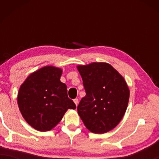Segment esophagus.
I'll return each instance as SVG.
<instances>
[{"label": "esophagus", "instance_id": "esophagus-1", "mask_svg": "<svg viewBox=\"0 0 159 159\" xmlns=\"http://www.w3.org/2000/svg\"><path fill=\"white\" fill-rule=\"evenodd\" d=\"M74 102H75V105L77 106L78 105V102H79V101H78L77 98H75V99H74Z\"/></svg>", "mask_w": 159, "mask_h": 159}]
</instances>
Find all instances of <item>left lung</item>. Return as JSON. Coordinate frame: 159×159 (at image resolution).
Masks as SVG:
<instances>
[{"label": "left lung", "instance_id": "left-lung-1", "mask_svg": "<svg viewBox=\"0 0 159 159\" xmlns=\"http://www.w3.org/2000/svg\"><path fill=\"white\" fill-rule=\"evenodd\" d=\"M85 90L78 114L93 133L103 134L120 122L127 110L129 90L122 76L107 63L78 66Z\"/></svg>", "mask_w": 159, "mask_h": 159}]
</instances>
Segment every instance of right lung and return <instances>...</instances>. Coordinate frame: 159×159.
<instances>
[{
	"label": "right lung",
	"mask_w": 159,
	"mask_h": 159,
	"mask_svg": "<svg viewBox=\"0 0 159 159\" xmlns=\"http://www.w3.org/2000/svg\"><path fill=\"white\" fill-rule=\"evenodd\" d=\"M62 70L45 66L32 73L21 84L18 94L19 110L26 121L37 130L49 131L76 105L60 81Z\"/></svg>",
	"instance_id": "right-lung-1"
}]
</instances>
